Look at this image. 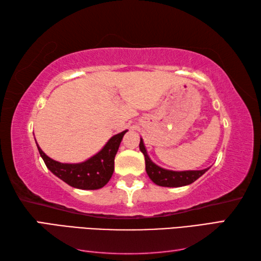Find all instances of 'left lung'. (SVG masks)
Instances as JSON below:
<instances>
[{
    "instance_id": "1",
    "label": "left lung",
    "mask_w": 261,
    "mask_h": 261,
    "mask_svg": "<svg viewBox=\"0 0 261 261\" xmlns=\"http://www.w3.org/2000/svg\"><path fill=\"white\" fill-rule=\"evenodd\" d=\"M140 150L145 156L146 160V170L148 176L150 177V179L159 186L164 187H180L185 185H190L192 182L195 181L197 178H199L205 171L207 169L203 170H187V171H173L167 170L162 167H159L156 164H153L150 158L148 157L147 150L145 146H143L142 139L139 143Z\"/></svg>"
}]
</instances>
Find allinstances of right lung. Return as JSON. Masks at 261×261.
Masks as SVG:
<instances>
[{
	"mask_svg": "<svg viewBox=\"0 0 261 261\" xmlns=\"http://www.w3.org/2000/svg\"><path fill=\"white\" fill-rule=\"evenodd\" d=\"M126 130L113 136L101 151L81 164L58 163L49 158L38 145L37 147L47 168L54 175L67 182L68 185L80 188V190H98L107 185L112 177L115 154L118 152L121 140Z\"/></svg>",
	"mask_w": 261,
	"mask_h": 261,
	"instance_id": "add662e5",
	"label": "right lung"
}]
</instances>
